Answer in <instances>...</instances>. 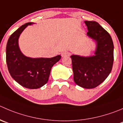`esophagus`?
Listing matches in <instances>:
<instances>
[{"mask_svg": "<svg viewBox=\"0 0 123 123\" xmlns=\"http://www.w3.org/2000/svg\"><path fill=\"white\" fill-rule=\"evenodd\" d=\"M70 55V53L67 51H64V52H62L61 53V56L62 57H65V56H68Z\"/></svg>", "mask_w": 123, "mask_h": 123, "instance_id": "1", "label": "esophagus"}]
</instances>
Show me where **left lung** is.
Segmentation results:
<instances>
[{
	"mask_svg": "<svg viewBox=\"0 0 123 123\" xmlns=\"http://www.w3.org/2000/svg\"><path fill=\"white\" fill-rule=\"evenodd\" d=\"M87 35L97 44L95 55L89 57L71 55L74 82L87 89L97 87L107 78L114 62V44L109 33L96 21H85Z\"/></svg>",
	"mask_w": 123,
	"mask_h": 123,
	"instance_id": "left-lung-1",
	"label": "left lung"
}]
</instances>
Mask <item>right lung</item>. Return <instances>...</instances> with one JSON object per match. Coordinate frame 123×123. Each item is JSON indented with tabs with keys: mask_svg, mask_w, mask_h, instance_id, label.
Returning a JSON list of instances; mask_svg holds the SVG:
<instances>
[{
	"mask_svg": "<svg viewBox=\"0 0 123 123\" xmlns=\"http://www.w3.org/2000/svg\"><path fill=\"white\" fill-rule=\"evenodd\" d=\"M29 22L20 26L8 39L6 49V61L11 77L22 86L37 89L47 82L51 68L61 58L58 55L50 58H31L24 55L20 51L18 40Z\"/></svg>",
	"mask_w": 123,
	"mask_h": 123,
	"instance_id": "1",
	"label": "right lung"
}]
</instances>
